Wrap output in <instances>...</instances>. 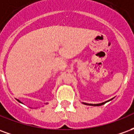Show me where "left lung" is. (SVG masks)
Segmentation results:
<instances>
[{"mask_svg": "<svg viewBox=\"0 0 134 134\" xmlns=\"http://www.w3.org/2000/svg\"><path fill=\"white\" fill-rule=\"evenodd\" d=\"M111 100V99L109 100L105 101V102H103V103H99V104H89V103H83V104L85 105H92V106H100V105H103V104L106 103L107 102H108V101Z\"/></svg>", "mask_w": 134, "mask_h": 134, "instance_id": "1", "label": "left lung"}]
</instances>
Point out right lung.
<instances>
[{"mask_svg":"<svg viewBox=\"0 0 134 134\" xmlns=\"http://www.w3.org/2000/svg\"><path fill=\"white\" fill-rule=\"evenodd\" d=\"M17 100L19 101V102H20V103H21V101H20V100Z\"/></svg>","mask_w":134,"mask_h":134,"instance_id":"right-lung-1","label":"right lung"}]
</instances>
